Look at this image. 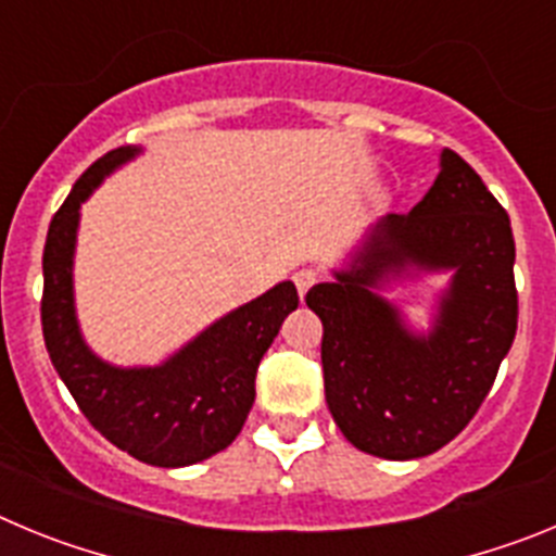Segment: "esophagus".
<instances>
[{
	"label": "esophagus",
	"mask_w": 556,
	"mask_h": 556,
	"mask_svg": "<svg viewBox=\"0 0 556 556\" xmlns=\"http://www.w3.org/2000/svg\"><path fill=\"white\" fill-rule=\"evenodd\" d=\"M292 281H294V287H298V294H301V301H303L308 289L317 283V273H314V269H298Z\"/></svg>",
	"instance_id": "esophagus-1"
}]
</instances>
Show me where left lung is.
I'll use <instances>...</instances> for the list:
<instances>
[{"instance_id": "8db88e82", "label": "left lung", "mask_w": 556, "mask_h": 556, "mask_svg": "<svg viewBox=\"0 0 556 556\" xmlns=\"http://www.w3.org/2000/svg\"><path fill=\"white\" fill-rule=\"evenodd\" d=\"M515 239L507 211L454 150L409 214H387L308 289L323 320L326 404L348 443L381 459L448 445L488 397L518 328ZM450 275L429 332L383 292L420 274Z\"/></svg>"}]
</instances>
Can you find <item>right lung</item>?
I'll list each match as a JSON object with an SVG mask.
<instances>
[{
	"instance_id": "right-lung-1",
	"label": "right lung",
	"mask_w": 556,
	"mask_h": 556,
	"mask_svg": "<svg viewBox=\"0 0 556 556\" xmlns=\"http://www.w3.org/2000/svg\"><path fill=\"white\" fill-rule=\"evenodd\" d=\"M136 155L141 147H116L94 161L52 217L43 248V342L61 381L105 440L155 468H186L228 448L242 431L255 401L258 362L298 308V289L292 281L275 283L161 365L119 367L97 356L75 308L80 205Z\"/></svg>"
}]
</instances>
